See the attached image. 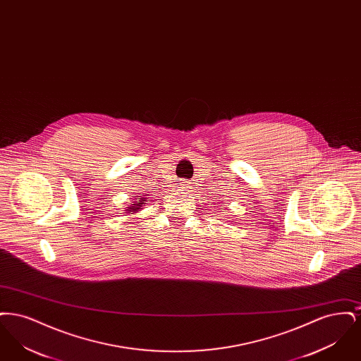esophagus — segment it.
Segmentation results:
<instances>
[{
    "label": "esophagus",
    "mask_w": 361,
    "mask_h": 361,
    "mask_svg": "<svg viewBox=\"0 0 361 361\" xmlns=\"http://www.w3.org/2000/svg\"><path fill=\"white\" fill-rule=\"evenodd\" d=\"M185 188H187V187H185Z\"/></svg>",
    "instance_id": "1"
}]
</instances>
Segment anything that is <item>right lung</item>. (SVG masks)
Here are the masks:
<instances>
[{
  "instance_id": "1",
  "label": "right lung",
  "mask_w": 361,
  "mask_h": 361,
  "mask_svg": "<svg viewBox=\"0 0 361 361\" xmlns=\"http://www.w3.org/2000/svg\"><path fill=\"white\" fill-rule=\"evenodd\" d=\"M145 202H146V197L137 196V197L134 199V202H131L128 207H126V212L124 214H137L139 209H142L143 204H146Z\"/></svg>"
}]
</instances>
